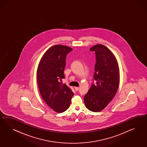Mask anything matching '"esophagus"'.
Segmentation results:
<instances>
[{
	"label": "esophagus",
	"mask_w": 147,
	"mask_h": 147,
	"mask_svg": "<svg viewBox=\"0 0 147 147\" xmlns=\"http://www.w3.org/2000/svg\"><path fill=\"white\" fill-rule=\"evenodd\" d=\"M74 88L76 89V91H78V90H79V89L78 87H74Z\"/></svg>",
	"instance_id": "1"
}]
</instances>
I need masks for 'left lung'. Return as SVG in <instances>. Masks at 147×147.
<instances>
[{"instance_id": "8db88e82", "label": "left lung", "mask_w": 147, "mask_h": 147, "mask_svg": "<svg viewBox=\"0 0 147 147\" xmlns=\"http://www.w3.org/2000/svg\"><path fill=\"white\" fill-rule=\"evenodd\" d=\"M90 51L95 54L93 80L96 84L92 83L84 101L89 111L98 112L106 107L115 95L120 84V71L114 55L107 47L96 45Z\"/></svg>"}]
</instances>
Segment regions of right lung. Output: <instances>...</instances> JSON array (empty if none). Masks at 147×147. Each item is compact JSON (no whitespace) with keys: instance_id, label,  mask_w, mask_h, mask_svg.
I'll use <instances>...</instances> for the list:
<instances>
[{"instance_id":"1","label":"right lung","mask_w":147,"mask_h":147,"mask_svg":"<svg viewBox=\"0 0 147 147\" xmlns=\"http://www.w3.org/2000/svg\"><path fill=\"white\" fill-rule=\"evenodd\" d=\"M73 49L61 45L48 49L41 59L36 75L41 96L54 111L62 113L69 108L74 93L62 83L67 54Z\"/></svg>"}]
</instances>
